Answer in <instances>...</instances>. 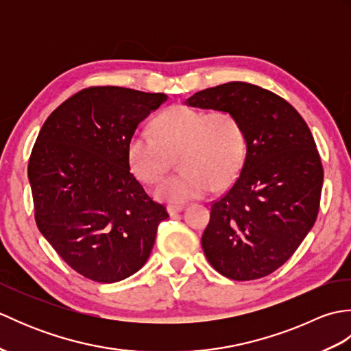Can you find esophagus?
<instances>
[{
    "label": "esophagus",
    "instance_id": "34e87169",
    "mask_svg": "<svg viewBox=\"0 0 351 351\" xmlns=\"http://www.w3.org/2000/svg\"><path fill=\"white\" fill-rule=\"evenodd\" d=\"M182 210H184L182 205H167V213H169L170 215H175V214H178V213H181Z\"/></svg>",
    "mask_w": 351,
    "mask_h": 351
}]
</instances>
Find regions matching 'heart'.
<instances>
[{
    "label": "heart",
    "mask_w": 351,
    "mask_h": 351,
    "mask_svg": "<svg viewBox=\"0 0 351 351\" xmlns=\"http://www.w3.org/2000/svg\"><path fill=\"white\" fill-rule=\"evenodd\" d=\"M154 136L136 131L126 145V158L138 181L158 184L167 173L171 156L180 154V173L167 178L155 196L171 204L225 189L241 173L247 156V136L235 113H206L187 106H173L155 119Z\"/></svg>",
    "instance_id": "b5f03b06"
}]
</instances>
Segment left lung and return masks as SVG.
Instances as JSON below:
<instances>
[{
	"label": "left lung",
	"instance_id": "left-lung-1",
	"mask_svg": "<svg viewBox=\"0 0 351 351\" xmlns=\"http://www.w3.org/2000/svg\"><path fill=\"white\" fill-rule=\"evenodd\" d=\"M185 104L232 111L247 136L240 176L211 202L202 235L208 263L232 280L265 278L317 220L324 171L309 126L279 95L243 81L205 88Z\"/></svg>",
	"mask_w": 351,
	"mask_h": 351
}]
</instances>
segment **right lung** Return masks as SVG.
Segmentation results:
<instances>
[{"label": "right lung", "instance_id": "right-lung-1", "mask_svg": "<svg viewBox=\"0 0 351 351\" xmlns=\"http://www.w3.org/2000/svg\"><path fill=\"white\" fill-rule=\"evenodd\" d=\"M164 93L80 90L45 121L28 161L34 219L66 264L111 283L138 271L169 214L134 178L126 145Z\"/></svg>", "mask_w": 351, "mask_h": 351}]
</instances>
